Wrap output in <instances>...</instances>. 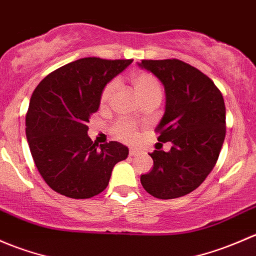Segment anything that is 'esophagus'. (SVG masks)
I'll use <instances>...</instances> for the list:
<instances>
[{
	"label": "esophagus",
	"instance_id": "1",
	"mask_svg": "<svg viewBox=\"0 0 256 256\" xmlns=\"http://www.w3.org/2000/svg\"><path fill=\"white\" fill-rule=\"evenodd\" d=\"M129 155L130 156H136V155H139V152L136 149H130L129 150Z\"/></svg>",
	"mask_w": 256,
	"mask_h": 256
}]
</instances>
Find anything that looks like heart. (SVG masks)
Listing matches in <instances>:
<instances>
[{
  "label": "heart",
  "instance_id": "obj_1",
  "mask_svg": "<svg viewBox=\"0 0 256 256\" xmlns=\"http://www.w3.org/2000/svg\"><path fill=\"white\" fill-rule=\"evenodd\" d=\"M132 85H133L134 91L139 96V98L143 100L150 96H159L162 97V88L160 84L152 74L144 72V71H139V72H134L132 75ZM116 81H110L101 92V97L100 101L101 104H106L110 101V96H112L113 91L116 88ZM113 133L117 138L122 139L124 142H134L136 138V129L133 123L128 122V120H120L117 124L113 127Z\"/></svg>",
  "mask_w": 256,
  "mask_h": 256
}]
</instances>
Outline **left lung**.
<instances>
[{
  "label": "left lung",
  "instance_id": "left-lung-1",
  "mask_svg": "<svg viewBox=\"0 0 256 256\" xmlns=\"http://www.w3.org/2000/svg\"><path fill=\"white\" fill-rule=\"evenodd\" d=\"M165 88V113L155 132L171 149L154 150L150 172L140 176L148 194L160 200L185 196L201 185L220 156L226 136V106L212 80L178 59L142 60Z\"/></svg>",
  "mask_w": 256,
  "mask_h": 256
}]
</instances>
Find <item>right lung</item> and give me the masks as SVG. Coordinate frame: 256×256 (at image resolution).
<instances>
[{
    "label": "right lung",
    "instance_id": "1",
    "mask_svg": "<svg viewBox=\"0 0 256 256\" xmlns=\"http://www.w3.org/2000/svg\"><path fill=\"white\" fill-rule=\"evenodd\" d=\"M133 60L84 58L59 68L39 82L26 116V136L34 164L50 188L70 198H90L110 182L128 148L98 144L88 136L104 86Z\"/></svg>",
    "mask_w": 256,
    "mask_h": 256
}]
</instances>
